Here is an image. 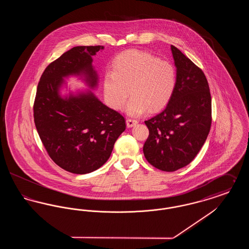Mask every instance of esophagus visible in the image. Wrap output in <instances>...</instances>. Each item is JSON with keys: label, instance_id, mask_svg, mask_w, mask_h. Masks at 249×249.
Wrapping results in <instances>:
<instances>
[{"label": "esophagus", "instance_id": "obj_1", "mask_svg": "<svg viewBox=\"0 0 249 249\" xmlns=\"http://www.w3.org/2000/svg\"><path fill=\"white\" fill-rule=\"evenodd\" d=\"M126 122H127V127H128V128L133 127L135 124H137V123H138V121H137L136 119H127Z\"/></svg>", "mask_w": 249, "mask_h": 249}]
</instances>
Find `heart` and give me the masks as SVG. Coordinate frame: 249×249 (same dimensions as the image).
<instances>
[{
	"label": "heart",
	"mask_w": 249,
	"mask_h": 249,
	"mask_svg": "<svg viewBox=\"0 0 249 249\" xmlns=\"http://www.w3.org/2000/svg\"><path fill=\"white\" fill-rule=\"evenodd\" d=\"M177 88V70L167 60L149 52L130 49L113 60L112 71L104 79L107 105L115 110L125 106L129 92L127 113L139 116L146 109L157 112L165 107Z\"/></svg>",
	"instance_id": "heart-1"
}]
</instances>
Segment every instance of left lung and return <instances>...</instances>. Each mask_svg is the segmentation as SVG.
Returning a JSON list of instances; mask_svg holds the SVG:
<instances>
[{
  "mask_svg": "<svg viewBox=\"0 0 249 249\" xmlns=\"http://www.w3.org/2000/svg\"><path fill=\"white\" fill-rule=\"evenodd\" d=\"M177 66V88L165 109L144 121L149 130L142 151L164 172L190 164L205 142L212 123L209 85L200 67L171 46Z\"/></svg>",
  "mask_w": 249,
  "mask_h": 249,
  "instance_id": "left-lung-1",
  "label": "left lung"
}]
</instances>
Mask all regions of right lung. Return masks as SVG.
<instances>
[{"label":"right lung","mask_w":249,"mask_h":249,"mask_svg":"<svg viewBox=\"0 0 249 249\" xmlns=\"http://www.w3.org/2000/svg\"><path fill=\"white\" fill-rule=\"evenodd\" d=\"M103 46L74 47L49 63L41 75L34 103L36 130L48 156L72 174L91 173L104 165L119 135L124 117L105 106L91 92L62 99V77L84 73L91 87L97 83L92 56Z\"/></svg>","instance_id":"1"}]
</instances>
